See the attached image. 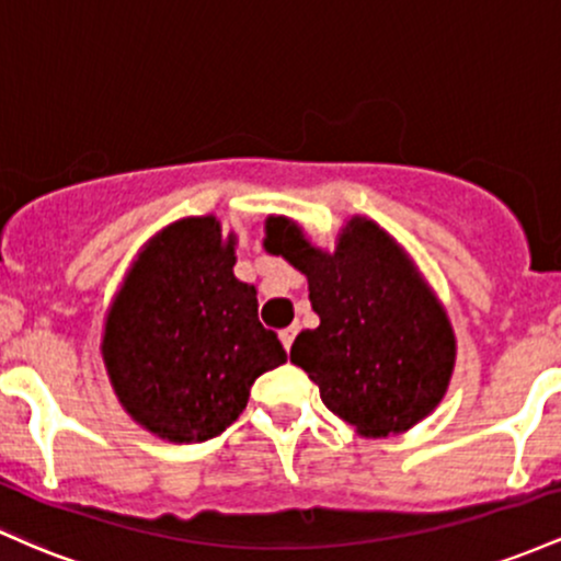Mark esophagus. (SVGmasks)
I'll return each mask as SVG.
<instances>
[{
	"label": "esophagus",
	"instance_id": "1",
	"mask_svg": "<svg viewBox=\"0 0 561 561\" xmlns=\"http://www.w3.org/2000/svg\"><path fill=\"white\" fill-rule=\"evenodd\" d=\"M297 331H299V325H288V329L280 331V342H283V347H286V352L291 350L294 336H297Z\"/></svg>",
	"mask_w": 561,
	"mask_h": 561
}]
</instances>
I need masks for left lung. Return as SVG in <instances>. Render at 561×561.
Masks as SVG:
<instances>
[{"instance_id": "1", "label": "left lung", "mask_w": 561, "mask_h": 561, "mask_svg": "<svg viewBox=\"0 0 561 561\" xmlns=\"http://www.w3.org/2000/svg\"><path fill=\"white\" fill-rule=\"evenodd\" d=\"M310 280L320 325L294 339L291 363L320 400L365 437L405 432L448 389L456 339L445 310L402 249L370 219H352L333 254L273 217L267 241Z\"/></svg>"}]
</instances>
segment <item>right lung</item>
<instances>
[{"instance_id": "obj_1", "label": "right lung", "mask_w": 561, "mask_h": 561, "mask_svg": "<svg viewBox=\"0 0 561 561\" xmlns=\"http://www.w3.org/2000/svg\"><path fill=\"white\" fill-rule=\"evenodd\" d=\"M232 236L182 219L145 247L105 323L103 360L122 405L172 443H204L241 416L264 370L286 363L232 275Z\"/></svg>"}]
</instances>
